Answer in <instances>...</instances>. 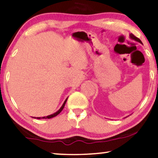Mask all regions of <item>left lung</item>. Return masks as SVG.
Returning a JSON list of instances; mask_svg holds the SVG:
<instances>
[{
  "instance_id": "1",
  "label": "left lung",
  "mask_w": 158,
  "mask_h": 158,
  "mask_svg": "<svg viewBox=\"0 0 158 158\" xmlns=\"http://www.w3.org/2000/svg\"><path fill=\"white\" fill-rule=\"evenodd\" d=\"M129 37H130V38L131 39V40H135V41H136V42H140V44H143V42H141V40H140L139 39V38H138V37H136L135 36H134V35L132 34V33H131L130 35H129ZM128 116H126V117H128Z\"/></svg>"
}]
</instances>
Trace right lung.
Here are the masks:
<instances>
[{"mask_svg": "<svg viewBox=\"0 0 158 158\" xmlns=\"http://www.w3.org/2000/svg\"><path fill=\"white\" fill-rule=\"evenodd\" d=\"M67 99H68V97L66 98L65 99V101L64 102V103H63V104H62V106L60 107V109H59L57 111H56L55 113H54L53 114H51V115H49V116H44V117H32V118H37V119H43V118H44V119H46V118H53V117H55L56 116H57V115L60 114V113L62 111V110H63V109H64V106H65V103H66V102H67Z\"/></svg>", "mask_w": 158, "mask_h": 158, "instance_id": "add662e5", "label": "right lung"}]
</instances>
